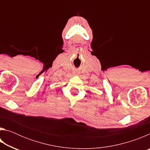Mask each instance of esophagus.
<instances>
[{
    "mask_svg": "<svg viewBox=\"0 0 150 150\" xmlns=\"http://www.w3.org/2000/svg\"><path fill=\"white\" fill-rule=\"evenodd\" d=\"M75 74H77V72H75Z\"/></svg>",
    "mask_w": 150,
    "mask_h": 150,
    "instance_id": "obj_1",
    "label": "esophagus"
}]
</instances>
